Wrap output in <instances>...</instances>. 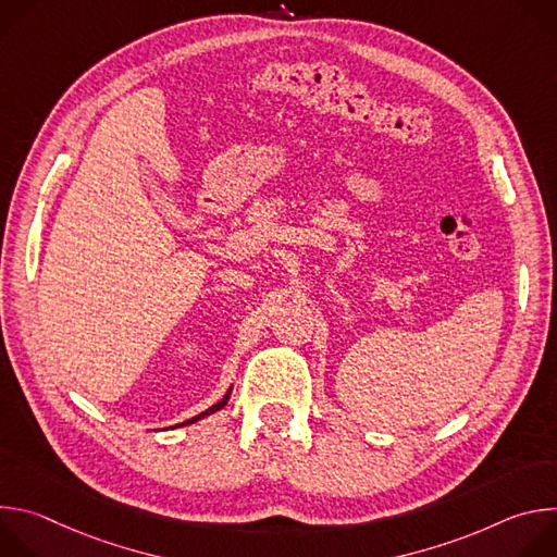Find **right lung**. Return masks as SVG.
<instances>
[{"label":"right lung","mask_w":557,"mask_h":557,"mask_svg":"<svg viewBox=\"0 0 557 557\" xmlns=\"http://www.w3.org/2000/svg\"><path fill=\"white\" fill-rule=\"evenodd\" d=\"M228 396H231V387H228V392L222 396V399L215 404V406H211L209 410H205V412H200L198 417H194V419H189V421H185V423H181V425H189V423H196V421H200V419H205V417H209V414H213V412H218V410H222L224 406H226V401H228ZM176 428V425H174Z\"/></svg>","instance_id":"obj_1"}]
</instances>
